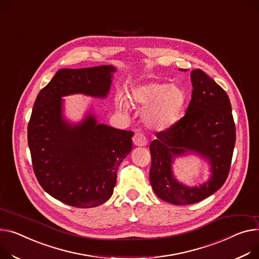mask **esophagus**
Wrapping results in <instances>:
<instances>
[{
    "label": "esophagus",
    "mask_w": 259,
    "mask_h": 259,
    "mask_svg": "<svg viewBox=\"0 0 259 259\" xmlns=\"http://www.w3.org/2000/svg\"><path fill=\"white\" fill-rule=\"evenodd\" d=\"M133 143H134L135 146L143 147V146L147 145L148 141L146 139V136L142 132H136L133 136Z\"/></svg>",
    "instance_id": "1"
}]
</instances>
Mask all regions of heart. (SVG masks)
Masks as SVG:
<instances>
[{"mask_svg":"<svg viewBox=\"0 0 259 259\" xmlns=\"http://www.w3.org/2000/svg\"><path fill=\"white\" fill-rule=\"evenodd\" d=\"M131 103L147 107L143 114L145 124L154 130H166L173 126L184 107L186 96L177 85H167L156 81H150L136 85L130 91ZM116 105L119 109L129 107L126 97L118 95Z\"/></svg>","mask_w":259,"mask_h":259,"instance_id":"obj_1","label":"heart"}]
</instances>
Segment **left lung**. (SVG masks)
Instances as JSON below:
<instances>
[{
	"label": "left lung",
	"mask_w": 259,
	"mask_h": 259,
	"mask_svg": "<svg viewBox=\"0 0 259 259\" xmlns=\"http://www.w3.org/2000/svg\"><path fill=\"white\" fill-rule=\"evenodd\" d=\"M191 78L192 100L185 115L157 132L150 144L151 186L158 198L175 205L200 202L221 188L228 177L235 145V124L226 92L200 68L192 71ZM189 151L201 154L212 166L210 180L199 188L178 183L171 170L174 158Z\"/></svg>",
	"instance_id": "left-lung-1"
}]
</instances>
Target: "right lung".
Masks as SVG:
<instances>
[{
    "label": "right lung",
    "instance_id": "obj_1",
    "mask_svg": "<svg viewBox=\"0 0 259 259\" xmlns=\"http://www.w3.org/2000/svg\"><path fill=\"white\" fill-rule=\"evenodd\" d=\"M115 71L112 65L62 68L34 102L28 124L34 174L49 195L74 207H95L112 196L117 167L132 150L133 132L99 124L92 114L68 124L61 97L105 98Z\"/></svg>",
    "mask_w": 259,
    "mask_h": 259
}]
</instances>
